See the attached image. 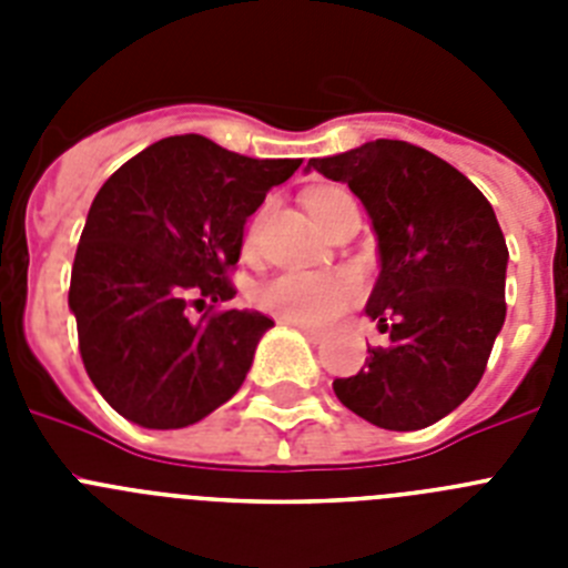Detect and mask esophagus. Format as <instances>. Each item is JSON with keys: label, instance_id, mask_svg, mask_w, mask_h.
Here are the masks:
<instances>
[{"label": "esophagus", "instance_id": "obj_1", "mask_svg": "<svg viewBox=\"0 0 568 568\" xmlns=\"http://www.w3.org/2000/svg\"><path fill=\"white\" fill-rule=\"evenodd\" d=\"M281 324H290V327H295L301 335H304V338L313 341V344H321V341H324V333L315 327H307V324H293V321H281Z\"/></svg>", "mask_w": 568, "mask_h": 568}]
</instances>
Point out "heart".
<instances>
[{"mask_svg":"<svg viewBox=\"0 0 568 568\" xmlns=\"http://www.w3.org/2000/svg\"><path fill=\"white\" fill-rule=\"evenodd\" d=\"M341 190H318L310 195V213L324 224L329 210L344 199ZM261 213L247 230V247L258 241ZM364 293V281L355 270H284L275 273L255 290V304L267 313L278 315L293 324L307 327H327L344 310H349Z\"/></svg>","mask_w":568,"mask_h":568,"instance_id":"1","label":"heart"}]
</instances>
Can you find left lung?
<instances>
[{"label":"left lung","instance_id":"obj_1","mask_svg":"<svg viewBox=\"0 0 568 568\" xmlns=\"http://www.w3.org/2000/svg\"><path fill=\"white\" fill-rule=\"evenodd\" d=\"M307 170L353 190L378 239L366 315L389 344L335 378V395L393 433L446 418L478 386L506 318L509 250L495 210L460 170L398 139L310 159Z\"/></svg>","mask_w":568,"mask_h":568}]
</instances>
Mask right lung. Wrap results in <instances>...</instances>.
Here are the masks:
<instances>
[{
	"mask_svg": "<svg viewBox=\"0 0 568 568\" xmlns=\"http://www.w3.org/2000/svg\"><path fill=\"white\" fill-rule=\"evenodd\" d=\"M301 159H250L170 135L110 175L90 204L68 304L102 398L144 429H182L227 404L273 327L255 310L190 318L230 301L244 224Z\"/></svg>",
	"mask_w": 568,
	"mask_h": 568,
	"instance_id": "right-lung-1",
	"label": "right lung"
}]
</instances>
